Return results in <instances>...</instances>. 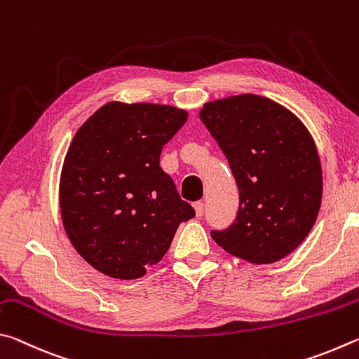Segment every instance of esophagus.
Returning <instances> with one entry per match:
<instances>
[{
	"label": "esophagus",
	"instance_id": "34e87169",
	"mask_svg": "<svg viewBox=\"0 0 359 359\" xmlns=\"http://www.w3.org/2000/svg\"><path fill=\"white\" fill-rule=\"evenodd\" d=\"M194 210H196V215L200 217V216H203V212H205V205H203V202H196L194 203Z\"/></svg>",
	"mask_w": 359,
	"mask_h": 359
}]
</instances>
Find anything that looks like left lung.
Instances as JSON below:
<instances>
[{
  "label": "left lung",
  "mask_w": 359,
  "mask_h": 359,
  "mask_svg": "<svg viewBox=\"0 0 359 359\" xmlns=\"http://www.w3.org/2000/svg\"><path fill=\"white\" fill-rule=\"evenodd\" d=\"M200 119L240 191L235 222L212 230V240L255 265L284 259L309 235L322 203V165L309 130L285 107L257 94L206 102Z\"/></svg>",
  "instance_id": "left-lung-1"
}]
</instances>
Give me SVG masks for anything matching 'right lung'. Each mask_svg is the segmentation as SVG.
<instances>
[{"instance_id": "1", "label": "right lung", "mask_w": 359, "mask_h": 359, "mask_svg": "<svg viewBox=\"0 0 359 359\" xmlns=\"http://www.w3.org/2000/svg\"><path fill=\"white\" fill-rule=\"evenodd\" d=\"M187 111L161 104L109 102L74 135L60 178L69 241L105 276L138 279L196 216L159 165L162 147Z\"/></svg>"}]
</instances>
